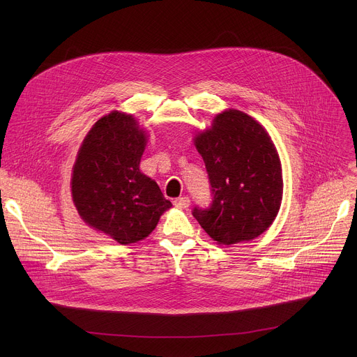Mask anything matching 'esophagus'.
Here are the masks:
<instances>
[{"mask_svg":"<svg viewBox=\"0 0 357 357\" xmlns=\"http://www.w3.org/2000/svg\"><path fill=\"white\" fill-rule=\"evenodd\" d=\"M174 206L179 208V209H186L189 205H190V200L188 196H182V197H176L172 200Z\"/></svg>","mask_w":357,"mask_h":357,"instance_id":"1","label":"esophagus"}]
</instances>
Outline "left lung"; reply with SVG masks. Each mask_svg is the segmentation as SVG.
I'll list each match as a JSON object with an SVG mask.
<instances>
[{
	"instance_id": "8db88e82",
	"label": "left lung",
	"mask_w": 357,
	"mask_h": 357,
	"mask_svg": "<svg viewBox=\"0 0 357 357\" xmlns=\"http://www.w3.org/2000/svg\"><path fill=\"white\" fill-rule=\"evenodd\" d=\"M205 161L212 203L192 215L219 244L250 241L264 233L281 206L282 169L266 128L238 110L218 114L195 137Z\"/></svg>"
}]
</instances>
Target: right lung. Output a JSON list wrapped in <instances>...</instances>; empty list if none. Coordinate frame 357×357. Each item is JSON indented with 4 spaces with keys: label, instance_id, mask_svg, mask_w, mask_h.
Instances as JSON below:
<instances>
[{
    "label": "right lung",
    "instance_id": "1",
    "mask_svg": "<svg viewBox=\"0 0 357 357\" xmlns=\"http://www.w3.org/2000/svg\"><path fill=\"white\" fill-rule=\"evenodd\" d=\"M145 144L137 120L113 112L91 127L73 167L72 196L80 218L120 244L145 238L172 206L139 171Z\"/></svg>",
    "mask_w": 357,
    "mask_h": 357
}]
</instances>
